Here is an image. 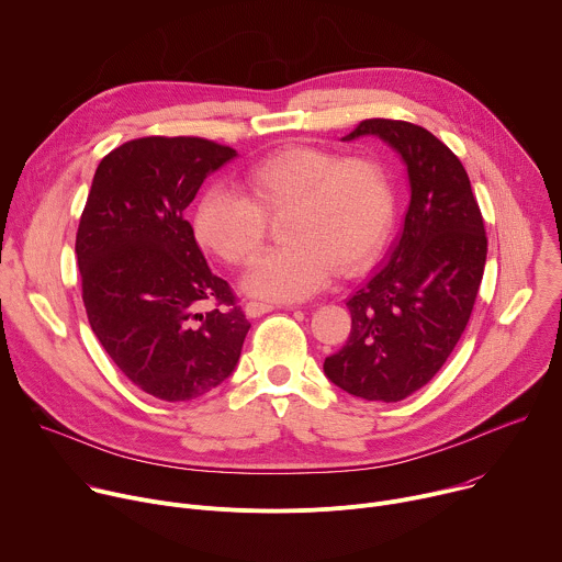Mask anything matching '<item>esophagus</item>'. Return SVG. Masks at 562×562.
Wrapping results in <instances>:
<instances>
[{"mask_svg": "<svg viewBox=\"0 0 562 562\" xmlns=\"http://www.w3.org/2000/svg\"><path fill=\"white\" fill-rule=\"evenodd\" d=\"M270 310H274L272 303H263V301H247L245 303V315L247 317H259V315L270 313Z\"/></svg>", "mask_w": 562, "mask_h": 562, "instance_id": "34e87169", "label": "esophagus"}]
</instances>
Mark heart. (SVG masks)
Masks as SVG:
<instances>
[{"instance_id": "obj_1", "label": "heart", "mask_w": 562, "mask_h": 562, "mask_svg": "<svg viewBox=\"0 0 562 562\" xmlns=\"http://www.w3.org/2000/svg\"><path fill=\"white\" fill-rule=\"evenodd\" d=\"M243 194L205 192L194 234L229 266H247L268 238V218L288 212L285 247L257 261L245 288L272 301L319 292L333 272L355 277L382 249L393 223V187L384 165L363 154L339 156L315 145H288L240 173Z\"/></svg>"}]
</instances>
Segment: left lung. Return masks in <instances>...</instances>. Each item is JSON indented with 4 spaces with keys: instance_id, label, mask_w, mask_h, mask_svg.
I'll use <instances>...</instances> for the list:
<instances>
[{
    "instance_id": "1",
    "label": "left lung",
    "mask_w": 562,
    "mask_h": 562,
    "mask_svg": "<svg viewBox=\"0 0 562 562\" xmlns=\"http://www.w3.org/2000/svg\"><path fill=\"white\" fill-rule=\"evenodd\" d=\"M380 136L408 167L411 205L389 263L346 303V346L326 375L368 402H400L438 372L460 341L482 283L486 232L460 158L406 120L368 117L344 136Z\"/></svg>"
}]
</instances>
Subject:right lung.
Wrapping results in <instances>:
<instances>
[{
	"instance_id": "1",
	"label": "right lung",
	"mask_w": 562,
	"mask_h": 562,
	"mask_svg": "<svg viewBox=\"0 0 562 562\" xmlns=\"http://www.w3.org/2000/svg\"><path fill=\"white\" fill-rule=\"evenodd\" d=\"M234 156L199 136L127 140L100 160L80 216L91 330L122 375L162 402H190L225 382L249 330L182 216Z\"/></svg>"
}]
</instances>
